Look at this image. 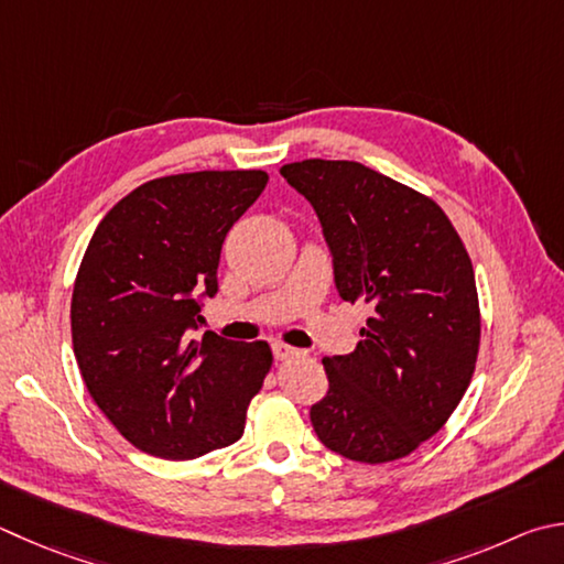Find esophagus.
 <instances>
[{
    "instance_id": "esophagus-1",
    "label": "esophagus",
    "mask_w": 564,
    "mask_h": 564,
    "mask_svg": "<svg viewBox=\"0 0 564 564\" xmlns=\"http://www.w3.org/2000/svg\"><path fill=\"white\" fill-rule=\"evenodd\" d=\"M301 355V350H295V347H291V345H283V343H275L273 345V357L279 362H289V360H293V357H299Z\"/></svg>"
}]
</instances>
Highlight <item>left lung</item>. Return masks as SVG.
<instances>
[{
	"label": "left lung",
	"mask_w": 564,
	"mask_h": 564,
	"mask_svg": "<svg viewBox=\"0 0 564 564\" xmlns=\"http://www.w3.org/2000/svg\"><path fill=\"white\" fill-rule=\"evenodd\" d=\"M281 175L313 204L335 285L372 315L350 355L323 357L330 389L311 422L330 452L387 464L454 414L476 370L474 263L438 204L350 160H303Z\"/></svg>",
	"instance_id": "1"
}]
</instances>
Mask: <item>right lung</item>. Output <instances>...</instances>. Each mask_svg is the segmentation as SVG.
<instances>
[{"mask_svg":"<svg viewBox=\"0 0 564 564\" xmlns=\"http://www.w3.org/2000/svg\"><path fill=\"white\" fill-rule=\"evenodd\" d=\"M265 182L263 170L150 180L88 241L70 299L78 370L110 424L150 456L189 460L239 442L271 370L269 343L194 337L221 243Z\"/></svg>","mask_w":564,"mask_h":564,"instance_id":"right-lung-1","label":"right lung"}]
</instances>
